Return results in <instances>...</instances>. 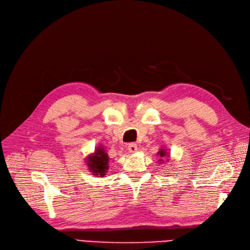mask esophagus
I'll return each mask as SVG.
<instances>
[{
    "instance_id": "1",
    "label": "esophagus",
    "mask_w": 250,
    "mask_h": 250,
    "mask_svg": "<svg viewBox=\"0 0 250 250\" xmlns=\"http://www.w3.org/2000/svg\"><path fill=\"white\" fill-rule=\"evenodd\" d=\"M128 151H129L130 153H135L138 151V146L137 144H133V143H130L129 145H128Z\"/></svg>"
}]
</instances>
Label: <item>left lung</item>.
Instances as JSON below:
<instances>
[{"instance_id":"obj_1","label":"left lung","mask_w":250,"mask_h":250,"mask_svg":"<svg viewBox=\"0 0 250 250\" xmlns=\"http://www.w3.org/2000/svg\"><path fill=\"white\" fill-rule=\"evenodd\" d=\"M157 154L160 155V157H162V158L165 157V156H167V160H170V158H169V153H167V151H166L165 149H160V151H158ZM162 158H161V160H158V162H164Z\"/></svg>"}]
</instances>
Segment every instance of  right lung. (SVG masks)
Masks as SVG:
<instances>
[{"mask_svg":"<svg viewBox=\"0 0 250 250\" xmlns=\"http://www.w3.org/2000/svg\"><path fill=\"white\" fill-rule=\"evenodd\" d=\"M108 160L109 157L106 153V151L100 145L98 148H96L95 152L90 154L86 158V165L92 172V174L96 176L103 177L106 174L108 170Z\"/></svg>","mask_w":250,"mask_h":250,"instance_id":"right-lung-1","label":"right lung"}]
</instances>
